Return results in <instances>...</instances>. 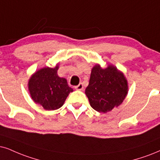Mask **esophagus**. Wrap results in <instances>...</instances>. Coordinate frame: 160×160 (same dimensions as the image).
Listing matches in <instances>:
<instances>
[{"instance_id":"34e87169","label":"esophagus","mask_w":160,"mask_h":160,"mask_svg":"<svg viewBox=\"0 0 160 160\" xmlns=\"http://www.w3.org/2000/svg\"><path fill=\"white\" fill-rule=\"evenodd\" d=\"M83 85H82V83H80L78 85V86H75V88L77 90H80V91H82V90H83Z\"/></svg>"}]
</instances>
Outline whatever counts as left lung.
<instances>
[{
	"mask_svg": "<svg viewBox=\"0 0 160 160\" xmlns=\"http://www.w3.org/2000/svg\"><path fill=\"white\" fill-rule=\"evenodd\" d=\"M128 92V80L116 66L108 64L102 68L98 63L93 66L85 94L95 111L107 113L120 106Z\"/></svg>",
	"mask_w": 160,
	"mask_h": 160,
	"instance_id": "left-lung-1",
	"label": "left lung"
}]
</instances>
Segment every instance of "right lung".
<instances>
[{"label":"right lung","instance_id":"1","mask_svg":"<svg viewBox=\"0 0 160 160\" xmlns=\"http://www.w3.org/2000/svg\"><path fill=\"white\" fill-rule=\"evenodd\" d=\"M59 64L55 67H43L30 77L28 89L35 103L47 111L56 110L62 106L68 94L73 92L67 80L58 74Z\"/></svg>","mask_w":160,"mask_h":160}]
</instances>
